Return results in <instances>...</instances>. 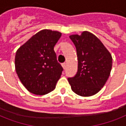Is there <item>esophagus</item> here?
Masks as SVG:
<instances>
[{"instance_id": "34e87169", "label": "esophagus", "mask_w": 126, "mask_h": 126, "mask_svg": "<svg viewBox=\"0 0 126 126\" xmlns=\"http://www.w3.org/2000/svg\"><path fill=\"white\" fill-rule=\"evenodd\" d=\"M62 67H63V68L64 69H66V67H67V63H62Z\"/></svg>"}]
</instances>
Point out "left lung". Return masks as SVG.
<instances>
[{"mask_svg":"<svg viewBox=\"0 0 126 126\" xmlns=\"http://www.w3.org/2000/svg\"><path fill=\"white\" fill-rule=\"evenodd\" d=\"M69 37L75 45L78 57L77 74L68 79L71 89L82 97L94 95L101 90L109 77L111 54L97 36L88 31Z\"/></svg>","mask_w":126,"mask_h":126,"instance_id":"8db88e82","label":"left lung"}]
</instances>
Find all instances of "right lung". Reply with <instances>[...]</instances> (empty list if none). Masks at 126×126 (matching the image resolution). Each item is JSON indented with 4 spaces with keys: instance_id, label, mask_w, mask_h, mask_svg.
Masks as SVG:
<instances>
[{
    "instance_id": "1",
    "label": "right lung",
    "mask_w": 126,
    "mask_h": 126,
    "mask_svg": "<svg viewBox=\"0 0 126 126\" xmlns=\"http://www.w3.org/2000/svg\"><path fill=\"white\" fill-rule=\"evenodd\" d=\"M61 36L58 31L44 29L19 47L15 57L19 79L29 92L45 95L55 88L63 69L53 47Z\"/></svg>"
}]
</instances>
